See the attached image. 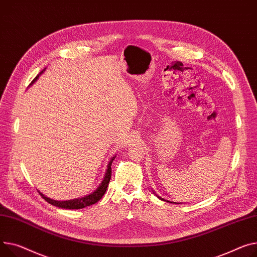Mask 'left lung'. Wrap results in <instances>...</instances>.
Masks as SVG:
<instances>
[{
    "label": "left lung",
    "instance_id": "obj_1",
    "mask_svg": "<svg viewBox=\"0 0 257 257\" xmlns=\"http://www.w3.org/2000/svg\"><path fill=\"white\" fill-rule=\"evenodd\" d=\"M154 193H155V192H154ZM155 194H156V193H155ZM156 196H157V197H158V198H160V199H161V200H164V201H166V200H165V199H163V198H162V197H160V196H158V195H157V194H156ZM167 201H168V200H167ZM168 202H172V203H177V202H173V201H168Z\"/></svg>",
    "mask_w": 257,
    "mask_h": 257
}]
</instances>
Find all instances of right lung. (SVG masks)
I'll return each instance as SVG.
<instances>
[{"label":"right lung","instance_id":"right-lung-1","mask_svg":"<svg viewBox=\"0 0 257 257\" xmlns=\"http://www.w3.org/2000/svg\"><path fill=\"white\" fill-rule=\"evenodd\" d=\"M45 71V69H43L35 78L33 79V81L30 83V85H32L34 82H35L39 76ZM115 156H113L108 164H107V168H106V172H105V175L103 177V180H102V182L100 183V185L97 187V189L94 190L92 193L85 195L83 197H78V198H74V199H70V200H55V199H51L47 196H45L44 194H42L39 190L38 192L41 194V196L50 204H53V206H56L58 208H61V209H70V210H76V209H83L85 207H89L91 206V204H94L96 203L98 200H100V198L104 195L107 187H108V184H109V181H110V178H111V163L112 161L114 160Z\"/></svg>","mask_w":257,"mask_h":257}]
</instances>
